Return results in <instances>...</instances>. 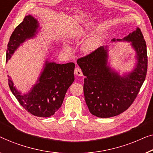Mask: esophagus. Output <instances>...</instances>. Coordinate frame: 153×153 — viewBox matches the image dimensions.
<instances>
[{
  "mask_svg": "<svg viewBox=\"0 0 153 153\" xmlns=\"http://www.w3.org/2000/svg\"><path fill=\"white\" fill-rule=\"evenodd\" d=\"M74 74H75V75H76V76H83L82 71V70L78 67L75 68Z\"/></svg>",
  "mask_w": 153,
  "mask_h": 153,
  "instance_id": "esophagus-1",
  "label": "esophagus"
}]
</instances>
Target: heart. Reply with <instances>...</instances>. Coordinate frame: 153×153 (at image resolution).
I'll list each match as a JSON object with an SVG mask.
<instances>
[{
  "label": "heart",
  "mask_w": 153,
  "mask_h": 153,
  "mask_svg": "<svg viewBox=\"0 0 153 153\" xmlns=\"http://www.w3.org/2000/svg\"><path fill=\"white\" fill-rule=\"evenodd\" d=\"M98 44V39L96 37H93L88 39L83 45V49L86 52H91L95 50Z\"/></svg>",
  "instance_id": "b5f03b06"
}]
</instances>
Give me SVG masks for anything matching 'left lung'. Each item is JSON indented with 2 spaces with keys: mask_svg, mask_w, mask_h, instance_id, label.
Segmentation results:
<instances>
[{
  "mask_svg": "<svg viewBox=\"0 0 153 153\" xmlns=\"http://www.w3.org/2000/svg\"><path fill=\"white\" fill-rule=\"evenodd\" d=\"M117 41H121L117 39ZM123 41L131 42L137 52V67L120 76L107 65V49L100 46L77 59L86 76L84 80L85 102L92 114L100 118L115 117L131 106L146 79L148 68L146 44L139 27ZM112 41L115 42V39Z\"/></svg>",
  "mask_w": 153,
  "mask_h": 153,
  "instance_id": "1",
  "label": "left lung"
}]
</instances>
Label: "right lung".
<instances>
[{"label": "right lung", "instance_id": "add662e5", "mask_svg": "<svg viewBox=\"0 0 153 153\" xmlns=\"http://www.w3.org/2000/svg\"><path fill=\"white\" fill-rule=\"evenodd\" d=\"M38 27L37 21L34 17L30 15L25 16L10 36L6 62L21 44L35 35ZM74 62L59 64L46 61L38 83L24 95L17 91L10 77L8 84L12 94L25 110L36 117H49L62 106L66 91L74 81Z\"/></svg>", "mask_w": 153, "mask_h": 153}]
</instances>
